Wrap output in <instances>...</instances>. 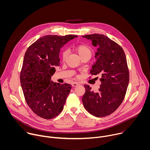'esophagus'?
Listing matches in <instances>:
<instances>
[{"label":"esophagus","instance_id":"34e87169","mask_svg":"<svg viewBox=\"0 0 150 150\" xmlns=\"http://www.w3.org/2000/svg\"><path fill=\"white\" fill-rule=\"evenodd\" d=\"M72 87H77L78 85H79V83L78 82H74L72 84Z\"/></svg>","mask_w":150,"mask_h":150}]
</instances>
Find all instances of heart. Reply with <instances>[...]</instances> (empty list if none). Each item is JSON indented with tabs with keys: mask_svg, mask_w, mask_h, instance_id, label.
<instances>
[{
	"mask_svg": "<svg viewBox=\"0 0 150 150\" xmlns=\"http://www.w3.org/2000/svg\"><path fill=\"white\" fill-rule=\"evenodd\" d=\"M75 49L80 57L81 56H83L84 55H87V54L91 55V48L87 45H83V44L79 45L76 47ZM67 54H68L67 51H63L62 52V57L63 60H65L66 59Z\"/></svg>",
	"mask_w": 150,
	"mask_h": 150,
	"instance_id": "1",
	"label": "heart"
}]
</instances>
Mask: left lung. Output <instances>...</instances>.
Listing matches in <instances>:
<instances>
[{"label": "left lung", "instance_id": "obj_1", "mask_svg": "<svg viewBox=\"0 0 150 150\" xmlns=\"http://www.w3.org/2000/svg\"><path fill=\"white\" fill-rule=\"evenodd\" d=\"M82 37L90 40L98 47L96 62L90 71L91 75L101 74L100 87L97 92L85 85L82 98L85 109L92 115L102 117L114 112L122 103L129 83V74L125 52L116 42L103 34H93Z\"/></svg>", "mask_w": 150, "mask_h": 150}]
</instances>
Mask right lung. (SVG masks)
<instances>
[{
  "mask_svg": "<svg viewBox=\"0 0 150 150\" xmlns=\"http://www.w3.org/2000/svg\"><path fill=\"white\" fill-rule=\"evenodd\" d=\"M74 35L59 36L48 35L40 38L25 52L20 81L26 102L38 116L50 119L63 110L71 90L68 83L51 81L56 72L55 67L60 65V49Z\"/></svg>",
  "mask_w": 150,
  "mask_h": 150,
  "instance_id": "right-lung-1",
  "label": "right lung"
}]
</instances>
